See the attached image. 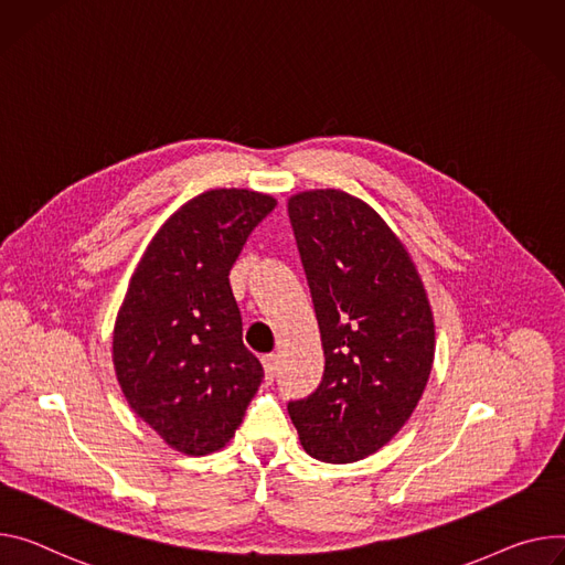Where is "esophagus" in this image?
Segmentation results:
<instances>
[{
    "mask_svg": "<svg viewBox=\"0 0 565 565\" xmlns=\"http://www.w3.org/2000/svg\"><path fill=\"white\" fill-rule=\"evenodd\" d=\"M262 363H264V372H266V381L270 383V381H275V376H277V355L275 353H266L264 358H262Z\"/></svg>",
    "mask_w": 565,
    "mask_h": 565,
    "instance_id": "esophagus-1",
    "label": "esophagus"
}]
</instances>
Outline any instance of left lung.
I'll use <instances>...</instances> for the list:
<instances>
[{
    "label": "left lung",
    "mask_w": 565,
    "mask_h": 565,
    "mask_svg": "<svg viewBox=\"0 0 565 565\" xmlns=\"http://www.w3.org/2000/svg\"><path fill=\"white\" fill-rule=\"evenodd\" d=\"M324 349L318 390L288 403L303 450L347 465L383 448L415 413L435 361V320L401 238L361 198H288Z\"/></svg>",
    "instance_id": "1"
}]
</instances>
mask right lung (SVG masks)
Here are the masks:
<instances>
[{
    "mask_svg": "<svg viewBox=\"0 0 565 565\" xmlns=\"http://www.w3.org/2000/svg\"><path fill=\"white\" fill-rule=\"evenodd\" d=\"M275 204L249 189H212L184 202L148 243L117 313L113 363L121 392L184 455L221 450L262 385L230 270Z\"/></svg>",
    "mask_w": 565,
    "mask_h": 565,
    "instance_id": "1",
    "label": "right lung"
}]
</instances>
